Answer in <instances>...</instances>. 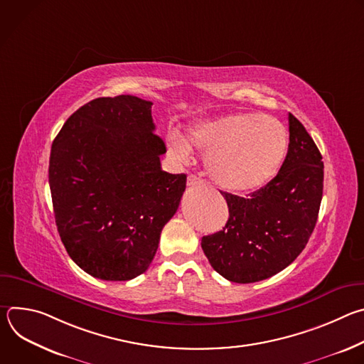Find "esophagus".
<instances>
[{"label": "esophagus", "instance_id": "34e87169", "mask_svg": "<svg viewBox=\"0 0 364 364\" xmlns=\"http://www.w3.org/2000/svg\"><path fill=\"white\" fill-rule=\"evenodd\" d=\"M187 186L188 187H201V186H204V181L200 178V177H197V176H194V174H190L188 177H187Z\"/></svg>", "mask_w": 364, "mask_h": 364}]
</instances>
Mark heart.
<instances>
[{"label": "heart", "mask_w": 364, "mask_h": 364, "mask_svg": "<svg viewBox=\"0 0 364 364\" xmlns=\"http://www.w3.org/2000/svg\"><path fill=\"white\" fill-rule=\"evenodd\" d=\"M188 141L205 151V168L223 190L250 193L267 186L281 170L288 151L284 124L269 115L237 112L194 122ZM168 152L184 163L190 144L176 131L168 135Z\"/></svg>", "instance_id": "1"}]
</instances>
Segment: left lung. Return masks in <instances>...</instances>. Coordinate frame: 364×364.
Masks as SVG:
<instances>
[{"instance_id": "obj_1", "label": "left lung", "mask_w": 364, "mask_h": 364, "mask_svg": "<svg viewBox=\"0 0 364 364\" xmlns=\"http://www.w3.org/2000/svg\"><path fill=\"white\" fill-rule=\"evenodd\" d=\"M284 164L265 187L240 197L220 191L229 207L223 230L203 236L201 247L223 278L252 284L291 265L313 233L323 198L321 152L292 115Z\"/></svg>"}]
</instances>
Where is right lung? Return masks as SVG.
I'll return each instance as SVG.
<instances>
[{
	"instance_id": "right-lung-1",
	"label": "right lung",
	"mask_w": 364,
	"mask_h": 364,
	"mask_svg": "<svg viewBox=\"0 0 364 364\" xmlns=\"http://www.w3.org/2000/svg\"><path fill=\"white\" fill-rule=\"evenodd\" d=\"M152 102L97 97L53 141L48 184L56 226L72 261L103 281L144 274L176 215L186 174L161 170L167 148L154 132Z\"/></svg>"
}]
</instances>
